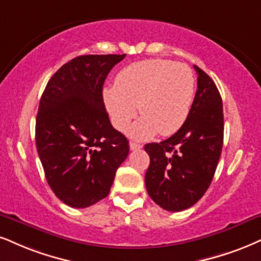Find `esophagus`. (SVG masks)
Listing matches in <instances>:
<instances>
[{
	"label": "esophagus",
	"instance_id": "1",
	"mask_svg": "<svg viewBox=\"0 0 261 261\" xmlns=\"http://www.w3.org/2000/svg\"><path fill=\"white\" fill-rule=\"evenodd\" d=\"M129 147L130 150H139L143 147V145H141L140 143H136V141H132V143L129 144Z\"/></svg>",
	"mask_w": 261,
	"mask_h": 261
}]
</instances>
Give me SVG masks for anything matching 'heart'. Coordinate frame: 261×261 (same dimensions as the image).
Returning <instances> with one entry per match:
<instances>
[{
    "instance_id": "heart-1",
    "label": "heart",
    "mask_w": 261,
    "mask_h": 261,
    "mask_svg": "<svg viewBox=\"0 0 261 261\" xmlns=\"http://www.w3.org/2000/svg\"><path fill=\"white\" fill-rule=\"evenodd\" d=\"M195 98V76L185 64L165 59L141 60L117 73L115 87L104 91V101L112 123L125 130L136 118L132 129L136 139H149L157 132L172 136L188 120Z\"/></svg>"
}]
</instances>
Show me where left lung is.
Returning <instances> with one entry per match:
<instances>
[{
    "mask_svg": "<svg viewBox=\"0 0 261 261\" xmlns=\"http://www.w3.org/2000/svg\"><path fill=\"white\" fill-rule=\"evenodd\" d=\"M197 92L188 120L168 139L146 144L150 166L145 174L147 194L161 208L180 212L205 194L219 162L224 140L220 93L198 66Z\"/></svg>",
    "mask_w": 261,
    "mask_h": 261,
    "instance_id": "8db88e82",
    "label": "left lung"
}]
</instances>
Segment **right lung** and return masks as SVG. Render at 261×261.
Listing matches in <instances>:
<instances>
[{"label": "right lung", "instance_id": "1", "mask_svg": "<svg viewBox=\"0 0 261 261\" xmlns=\"http://www.w3.org/2000/svg\"><path fill=\"white\" fill-rule=\"evenodd\" d=\"M125 54L81 56L60 67L41 96L36 147L60 201L87 208L110 192L129 141L112 127L102 100L106 76Z\"/></svg>", "mask_w": 261, "mask_h": 261}]
</instances>
